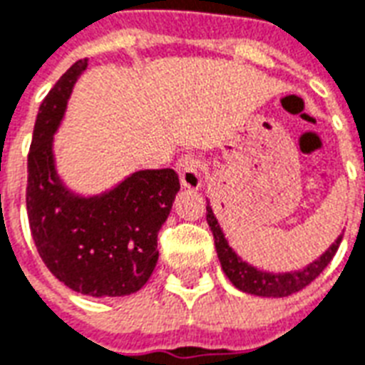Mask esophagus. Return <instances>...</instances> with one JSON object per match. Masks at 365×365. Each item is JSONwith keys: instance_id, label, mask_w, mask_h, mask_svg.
Wrapping results in <instances>:
<instances>
[{"instance_id": "esophagus-1", "label": "esophagus", "mask_w": 365, "mask_h": 365, "mask_svg": "<svg viewBox=\"0 0 365 365\" xmlns=\"http://www.w3.org/2000/svg\"><path fill=\"white\" fill-rule=\"evenodd\" d=\"M178 174H180V182L183 187L199 189L201 187V160L193 155H185L178 160Z\"/></svg>"}]
</instances>
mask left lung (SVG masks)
<instances>
[{"mask_svg": "<svg viewBox=\"0 0 365 365\" xmlns=\"http://www.w3.org/2000/svg\"><path fill=\"white\" fill-rule=\"evenodd\" d=\"M207 222L214 235L216 252H218L220 264H222V269L227 275V279L239 291L257 294V297H274V299H277V297H289V294L304 289L306 285H310L327 268V264L333 260L339 245H341V239H343V235H339L337 241L331 245L322 257L316 258L312 264H308L302 269L285 272V274H274V272H262V269L255 268V266H250L249 262H245V260H241V257L235 255V250L227 245L224 232H222V227H220L218 220L214 216L210 205H207Z\"/></svg>", "mask_w": 365, "mask_h": 365, "instance_id": "1", "label": "left lung"}]
</instances>
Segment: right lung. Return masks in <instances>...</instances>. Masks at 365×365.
I'll use <instances>...</instances> for the list:
<instances>
[{
	"instance_id": "add662e5",
	"label": "right lung",
	"mask_w": 365,
	"mask_h": 365,
	"mask_svg": "<svg viewBox=\"0 0 365 365\" xmlns=\"http://www.w3.org/2000/svg\"><path fill=\"white\" fill-rule=\"evenodd\" d=\"M88 59L76 61L36 116L28 153L26 212L41 260L59 282L88 297H124L143 287L157 266V237L180 191L172 168L139 170L107 193L80 197L61 182L53 158L72 86Z\"/></svg>"
}]
</instances>
